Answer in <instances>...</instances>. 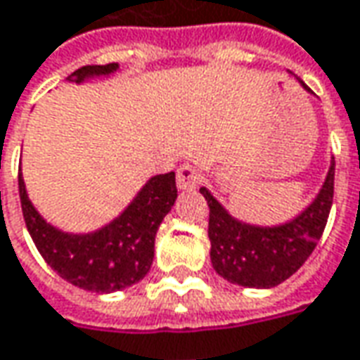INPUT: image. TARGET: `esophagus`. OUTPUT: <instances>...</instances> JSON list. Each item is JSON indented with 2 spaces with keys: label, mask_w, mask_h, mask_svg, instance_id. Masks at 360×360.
<instances>
[{
  "label": "esophagus",
  "mask_w": 360,
  "mask_h": 360,
  "mask_svg": "<svg viewBox=\"0 0 360 360\" xmlns=\"http://www.w3.org/2000/svg\"><path fill=\"white\" fill-rule=\"evenodd\" d=\"M198 182H200V174H198V170L194 166L184 164V166L178 168V172H176V184H178L180 190H194Z\"/></svg>",
  "instance_id": "1"
}]
</instances>
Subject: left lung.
Returning <instances> with one entry per match:
<instances>
[{"instance_id": "1", "label": "left lung", "mask_w": 360, "mask_h": 360, "mask_svg": "<svg viewBox=\"0 0 360 360\" xmlns=\"http://www.w3.org/2000/svg\"><path fill=\"white\" fill-rule=\"evenodd\" d=\"M299 84L311 93L309 86L297 79ZM335 186V158H331L325 182L317 196L311 200L295 218L277 226L248 224L219 204L206 186L200 194L210 206L208 238L212 267L219 277L233 285L269 289L283 283L307 262L321 240L329 218Z\"/></svg>"}]
</instances>
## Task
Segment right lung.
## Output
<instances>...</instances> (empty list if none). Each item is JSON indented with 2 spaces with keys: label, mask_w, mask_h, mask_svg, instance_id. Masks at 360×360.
I'll return each mask as SVG.
<instances>
[{
  "label": "right lung",
  "mask_w": 360,
  "mask_h": 360,
  "mask_svg": "<svg viewBox=\"0 0 360 360\" xmlns=\"http://www.w3.org/2000/svg\"><path fill=\"white\" fill-rule=\"evenodd\" d=\"M117 71L118 63L84 65L67 81L81 84ZM19 198L29 236L51 269L84 291L112 293L139 283L150 271L156 231L174 206L178 190L174 172L152 176L117 218L86 233L63 231L43 218L29 200L21 172Z\"/></svg>",
  "instance_id": "right-lung-1"
}]
</instances>
